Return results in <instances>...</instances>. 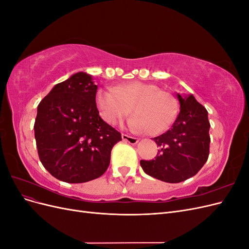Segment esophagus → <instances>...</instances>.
<instances>
[{
    "mask_svg": "<svg viewBox=\"0 0 249 249\" xmlns=\"http://www.w3.org/2000/svg\"><path fill=\"white\" fill-rule=\"evenodd\" d=\"M122 138L124 141L130 143V144H136V143H138L139 139L136 138V137H132V136H129V135H125V134H123L122 135Z\"/></svg>",
    "mask_w": 249,
    "mask_h": 249,
    "instance_id": "34e87169",
    "label": "esophagus"
}]
</instances>
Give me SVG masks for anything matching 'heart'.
Returning <instances> with one entry per match:
<instances>
[{
    "label": "heart",
    "instance_id": "obj_1",
    "mask_svg": "<svg viewBox=\"0 0 249 249\" xmlns=\"http://www.w3.org/2000/svg\"><path fill=\"white\" fill-rule=\"evenodd\" d=\"M95 102L101 116L109 124H116L132 110L135 114L127 122L130 129L149 131L152 135L167 130L177 113L175 99L169 92L141 81L97 90Z\"/></svg>",
    "mask_w": 249,
    "mask_h": 249
}]
</instances>
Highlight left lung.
Wrapping results in <instances>:
<instances>
[{"label": "left lung", "mask_w": 249, "mask_h": 249, "mask_svg": "<svg viewBox=\"0 0 249 249\" xmlns=\"http://www.w3.org/2000/svg\"><path fill=\"white\" fill-rule=\"evenodd\" d=\"M179 112L170 129L154 140L160 146L155 160H141L146 175L166 183H179L200 170L209 157L208 111L193 94L180 95Z\"/></svg>", "instance_id": "1"}]
</instances>
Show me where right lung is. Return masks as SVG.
Returning <instances> with one entry per match:
<instances>
[{
  "instance_id": "right-lung-1",
  "label": "right lung",
  "mask_w": 249,
  "mask_h": 249,
  "mask_svg": "<svg viewBox=\"0 0 249 249\" xmlns=\"http://www.w3.org/2000/svg\"><path fill=\"white\" fill-rule=\"evenodd\" d=\"M86 72L58 83L37 107L34 124L39 159L53 177L78 184L100 178L122 135L96 108L97 85Z\"/></svg>"
}]
</instances>
